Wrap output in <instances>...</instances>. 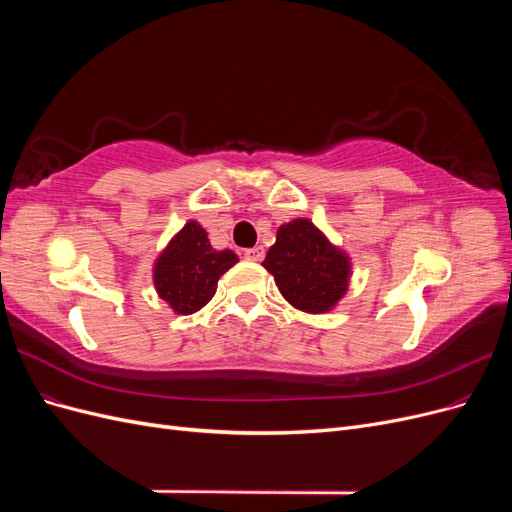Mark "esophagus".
<instances>
[{"label":"esophagus","instance_id":"obj_1","mask_svg":"<svg viewBox=\"0 0 512 512\" xmlns=\"http://www.w3.org/2000/svg\"><path fill=\"white\" fill-rule=\"evenodd\" d=\"M243 256H245L247 260H252V262H260L262 258H265V247H260V245L250 247V250H245Z\"/></svg>","mask_w":512,"mask_h":512}]
</instances>
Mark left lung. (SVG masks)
Listing matches in <instances>:
<instances>
[{"mask_svg":"<svg viewBox=\"0 0 512 512\" xmlns=\"http://www.w3.org/2000/svg\"><path fill=\"white\" fill-rule=\"evenodd\" d=\"M284 299L307 314H327L344 299L352 277L350 256L307 218L277 228L262 262Z\"/></svg>","mask_w":512,"mask_h":512,"instance_id":"left-lung-1","label":"left lung"}]
</instances>
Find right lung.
Masks as SVG:
<instances>
[{
    "instance_id": "add662e5",
    "label": "right lung",
    "mask_w": 512,
    "mask_h": 512,
    "mask_svg": "<svg viewBox=\"0 0 512 512\" xmlns=\"http://www.w3.org/2000/svg\"><path fill=\"white\" fill-rule=\"evenodd\" d=\"M237 262L235 252L213 250L207 230L190 220L153 262V286L175 314L188 316L213 299L218 280Z\"/></svg>"
}]
</instances>
